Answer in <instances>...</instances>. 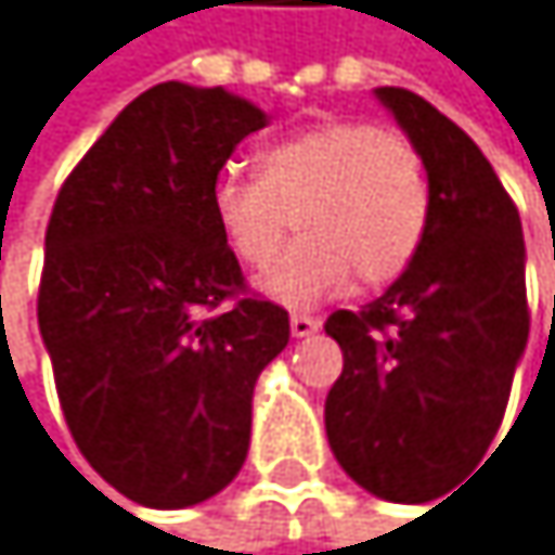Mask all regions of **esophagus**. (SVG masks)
<instances>
[{"label": "esophagus", "instance_id": "esophagus-1", "mask_svg": "<svg viewBox=\"0 0 555 555\" xmlns=\"http://www.w3.org/2000/svg\"><path fill=\"white\" fill-rule=\"evenodd\" d=\"M289 328H293L296 338H309V335H315V332L322 328V319L306 315V312H296V315L289 319Z\"/></svg>", "mask_w": 555, "mask_h": 555}]
</instances>
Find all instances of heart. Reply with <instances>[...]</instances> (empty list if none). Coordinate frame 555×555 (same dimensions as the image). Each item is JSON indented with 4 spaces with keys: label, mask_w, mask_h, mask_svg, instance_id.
Returning <instances> with one entry per match:
<instances>
[{
    "label": "heart",
    "mask_w": 555,
    "mask_h": 555,
    "mask_svg": "<svg viewBox=\"0 0 555 555\" xmlns=\"http://www.w3.org/2000/svg\"><path fill=\"white\" fill-rule=\"evenodd\" d=\"M214 217L249 269L280 256L293 223L302 230L259 280L262 296L302 309L341 293L351 275L385 286L414 262L430 223L427 164L398 128L325 121L266 147L256 180L223 177Z\"/></svg>",
    "instance_id": "1"
}]
</instances>
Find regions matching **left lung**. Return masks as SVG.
Here are the masks:
<instances>
[{
  "label": "left lung",
  "mask_w": 555,
  "mask_h": 555,
  "mask_svg": "<svg viewBox=\"0 0 555 555\" xmlns=\"http://www.w3.org/2000/svg\"><path fill=\"white\" fill-rule=\"evenodd\" d=\"M421 147L430 223L385 296L325 322L345 369L325 398L341 470L369 493L421 503L477 467L503 421L530 335L517 204L480 147L408 88H378Z\"/></svg>",
  "instance_id": "obj_1"
}]
</instances>
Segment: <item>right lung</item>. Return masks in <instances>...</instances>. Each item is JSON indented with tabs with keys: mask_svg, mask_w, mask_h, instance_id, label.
<instances>
[{
	"mask_svg": "<svg viewBox=\"0 0 555 555\" xmlns=\"http://www.w3.org/2000/svg\"><path fill=\"white\" fill-rule=\"evenodd\" d=\"M266 114L164 81L134 98L59 190L38 328L85 461L144 506L220 493L249 451L253 388L289 312L246 289L214 190Z\"/></svg>",
	"mask_w": 555,
	"mask_h": 555,
	"instance_id": "add662e5",
	"label": "right lung"
}]
</instances>
